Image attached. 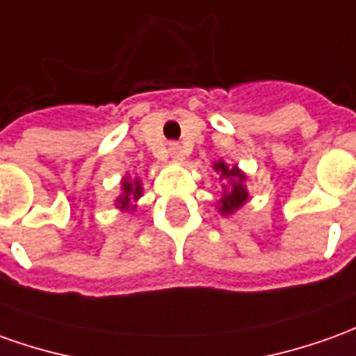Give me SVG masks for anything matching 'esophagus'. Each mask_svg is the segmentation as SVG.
<instances>
[{"label":"esophagus","instance_id":"esophagus-1","mask_svg":"<svg viewBox=\"0 0 356 356\" xmlns=\"http://www.w3.org/2000/svg\"><path fill=\"white\" fill-rule=\"evenodd\" d=\"M168 154H170V159H174V161H180L182 159V149H180L178 143H170L168 145Z\"/></svg>","mask_w":356,"mask_h":356}]
</instances>
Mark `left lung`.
Returning a JSON list of instances; mask_svg holds the SVG:
<instances>
[{
	"label": "left lung",
	"instance_id": "left-lung-1",
	"mask_svg": "<svg viewBox=\"0 0 356 356\" xmlns=\"http://www.w3.org/2000/svg\"><path fill=\"white\" fill-rule=\"evenodd\" d=\"M213 168L220 174V180H227V184H229V186H225L222 195H220L219 203H217L219 213L220 215H232L234 211H238L250 200L248 190L244 186L246 174L242 172L236 164L230 166L225 161H217L213 164Z\"/></svg>",
	"mask_w": 356,
	"mask_h": 356
}]
</instances>
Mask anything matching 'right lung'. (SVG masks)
<instances>
[{
    "instance_id": "add662e5",
    "label": "right lung",
    "mask_w": 356,
    "mask_h": 356,
    "mask_svg": "<svg viewBox=\"0 0 356 356\" xmlns=\"http://www.w3.org/2000/svg\"><path fill=\"white\" fill-rule=\"evenodd\" d=\"M141 193H143V186L139 182V178L129 180V176H126L122 180V193L116 200V207L122 211H134L136 209V202L141 197Z\"/></svg>"
}]
</instances>
